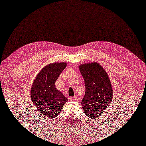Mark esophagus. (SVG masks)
Segmentation results:
<instances>
[{
	"label": "esophagus",
	"instance_id": "1",
	"mask_svg": "<svg viewBox=\"0 0 146 146\" xmlns=\"http://www.w3.org/2000/svg\"><path fill=\"white\" fill-rule=\"evenodd\" d=\"M70 100L72 101H78V98L77 97H73V98H70Z\"/></svg>",
	"mask_w": 146,
	"mask_h": 146
}]
</instances>
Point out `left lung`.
I'll list each match as a JSON object with an SVG mask.
<instances>
[{"label":"left lung","instance_id":"left-lung-1","mask_svg":"<svg viewBox=\"0 0 146 146\" xmlns=\"http://www.w3.org/2000/svg\"><path fill=\"white\" fill-rule=\"evenodd\" d=\"M79 68L85 85V95L81 101V107L89 118L96 119L107 110L113 99L110 80L98 63L81 64Z\"/></svg>","mask_w":146,"mask_h":146}]
</instances>
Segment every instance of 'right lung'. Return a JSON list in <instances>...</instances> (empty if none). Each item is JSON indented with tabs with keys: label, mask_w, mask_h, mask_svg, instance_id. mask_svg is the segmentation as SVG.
Listing matches in <instances>:
<instances>
[{
	"label": "right lung",
	"mask_w": 146,
	"mask_h": 146,
	"mask_svg": "<svg viewBox=\"0 0 146 146\" xmlns=\"http://www.w3.org/2000/svg\"><path fill=\"white\" fill-rule=\"evenodd\" d=\"M66 66L65 62L50 63L41 70L33 83L31 89L32 103L39 115L43 118H55L68 101L55 86L56 80Z\"/></svg>",
	"instance_id": "right-lung-1"
}]
</instances>
